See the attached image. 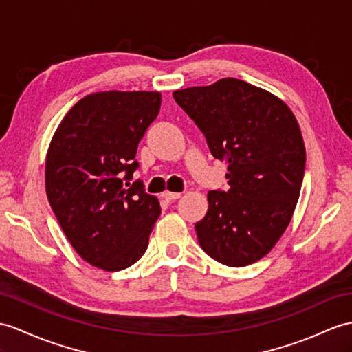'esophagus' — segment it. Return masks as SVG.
I'll list each match as a JSON object with an SVG mask.
<instances>
[{
  "instance_id": "obj_1",
  "label": "esophagus",
  "mask_w": 352,
  "mask_h": 352,
  "mask_svg": "<svg viewBox=\"0 0 352 352\" xmlns=\"http://www.w3.org/2000/svg\"><path fill=\"white\" fill-rule=\"evenodd\" d=\"M181 195H182L181 192H170V191L162 192V197H164L167 201H175L177 199H181Z\"/></svg>"
}]
</instances>
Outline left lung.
Returning a JSON list of instances; mask_svg holds the SVG:
<instances>
[{
	"instance_id": "left-lung-1",
	"label": "left lung",
	"mask_w": 352,
	"mask_h": 352,
	"mask_svg": "<svg viewBox=\"0 0 352 352\" xmlns=\"http://www.w3.org/2000/svg\"><path fill=\"white\" fill-rule=\"evenodd\" d=\"M226 161L230 188L209 191V209L195 224L203 251L230 267L267 255L284 234L302 188L306 151L293 111L269 91L226 77L209 87L173 92Z\"/></svg>"
}]
</instances>
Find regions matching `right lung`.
Listing matches in <instances>:
<instances>
[{"instance_id":"add662e5","label":"right lung","mask_w":352,"mask_h":352,"mask_svg":"<svg viewBox=\"0 0 352 352\" xmlns=\"http://www.w3.org/2000/svg\"><path fill=\"white\" fill-rule=\"evenodd\" d=\"M160 106L161 94L152 91L89 94L68 110L50 142L49 203L74 251L98 269L124 270L148 250L160 201L142 181H130L137 146Z\"/></svg>"}]
</instances>
